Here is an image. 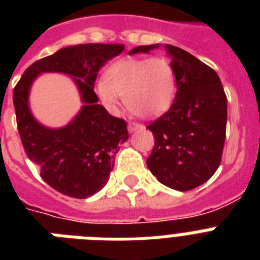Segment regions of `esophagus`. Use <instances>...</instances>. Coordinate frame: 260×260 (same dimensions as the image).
Instances as JSON below:
<instances>
[{
  "instance_id": "34e87169",
  "label": "esophagus",
  "mask_w": 260,
  "mask_h": 260,
  "mask_svg": "<svg viewBox=\"0 0 260 260\" xmlns=\"http://www.w3.org/2000/svg\"><path fill=\"white\" fill-rule=\"evenodd\" d=\"M139 129H143L142 124H138V122H129V124H128V131H129V132H136V131Z\"/></svg>"
}]
</instances>
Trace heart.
Masks as SVG:
<instances>
[{
    "label": "heart",
    "instance_id": "b5f03b06",
    "mask_svg": "<svg viewBox=\"0 0 260 260\" xmlns=\"http://www.w3.org/2000/svg\"><path fill=\"white\" fill-rule=\"evenodd\" d=\"M97 93L110 109H117L124 97L132 113L144 118L158 117L173 105L177 93L175 70L165 56L120 59L106 69Z\"/></svg>",
    "mask_w": 260,
    "mask_h": 260
}]
</instances>
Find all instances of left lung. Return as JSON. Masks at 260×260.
<instances>
[{"label": "left lung", "instance_id": "left-lung-1", "mask_svg": "<svg viewBox=\"0 0 260 260\" xmlns=\"http://www.w3.org/2000/svg\"><path fill=\"white\" fill-rule=\"evenodd\" d=\"M160 44L140 46L147 54ZM177 77V94L169 112L148 129L155 146L147 166L167 187L186 191L205 183L220 166L225 142L226 95L217 73L187 51L165 46Z\"/></svg>", "mask_w": 260, "mask_h": 260}]
</instances>
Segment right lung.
Wrapping results in <instances>:
<instances>
[{
    "label": "right lung",
    "instance_id": "obj_1",
    "mask_svg": "<svg viewBox=\"0 0 260 260\" xmlns=\"http://www.w3.org/2000/svg\"><path fill=\"white\" fill-rule=\"evenodd\" d=\"M124 48L122 44L100 43L62 48L30 64L13 90L18 134L28 158L51 187L69 197L87 198L100 191L113 170L118 146L128 140L126 122L110 116L94 93L100 69ZM44 72L71 76L84 104L60 128L43 126L30 112V87Z\"/></svg>",
    "mask_w": 260,
    "mask_h": 260
}]
</instances>
